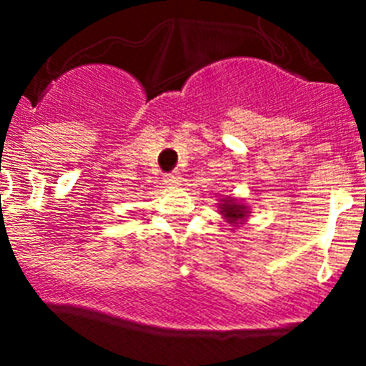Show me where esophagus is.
Masks as SVG:
<instances>
[{
    "label": "esophagus",
    "instance_id": "34e87169",
    "mask_svg": "<svg viewBox=\"0 0 366 366\" xmlns=\"http://www.w3.org/2000/svg\"><path fill=\"white\" fill-rule=\"evenodd\" d=\"M177 181H179V174L177 172L164 174V183H167V185H176Z\"/></svg>",
    "mask_w": 366,
    "mask_h": 366
}]
</instances>
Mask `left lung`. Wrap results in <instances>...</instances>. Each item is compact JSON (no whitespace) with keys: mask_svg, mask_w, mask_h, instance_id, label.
<instances>
[{"mask_svg":"<svg viewBox=\"0 0 366 366\" xmlns=\"http://www.w3.org/2000/svg\"><path fill=\"white\" fill-rule=\"evenodd\" d=\"M219 209H222V214H225V218H227L231 223H236L238 219H244L245 214H247V212H245V207L240 205L234 198L225 199Z\"/></svg>","mask_w":366,"mask_h":366,"instance_id":"left-lung-1","label":"left lung"}]
</instances>
